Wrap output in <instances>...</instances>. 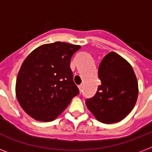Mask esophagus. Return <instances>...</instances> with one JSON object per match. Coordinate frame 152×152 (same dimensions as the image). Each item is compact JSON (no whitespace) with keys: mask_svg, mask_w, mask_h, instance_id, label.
I'll return each mask as SVG.
<instances>
[{"mask_svg":"<svg viewBox=\"0 0 152 152\" xmlns=\"http://www.w3.org/2000/svg\"><path fill=\"white\" fill-rule=\"evenodd\" d=\"M82 87H83V85H82V84H80V85L78 86V88H79V90H80V91H82Z\"/></svg>","mask_w":152,"mask_h":152,"instance_id":"1","label":"esophagus"}]
</instances>
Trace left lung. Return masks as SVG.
I'll return each instance as SVG.
<instances>
[{"instance_id": "left-lung-1", "label": "left lung", "mask_w": 152, "mask_h": 152, "mask_svg": "<svg viewBox=\"0 0 152 152\" xmlns=\"http://www.w3.org/2000/svg\"><path fill=\"white\" fill-rule=\"evenodd\" d=\"M99 78L101 84L95 95L86 99L87 107L100 122H118L132 111L137 102V76L126 60L110 52L102 60Z\"/></svg>"}]
</instances>
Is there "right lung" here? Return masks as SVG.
Segmentation results:
<instances>
[{"label":"right lung","instance_id":"1","mask_svg":"<svg viewBox=\"0 0 152 152\" xmlns=\"http://www.w3.org/2000/svg\"><path fill=\"white\" fill-rule=\"evenodd\" d=\"M80 46L56 42L32 51L23 62L15 83L19 103L40 121L59 116L80 91L70 68L72 55Z\"/></svg>","mask_w":152,"mask_h":152}]
</instances>
